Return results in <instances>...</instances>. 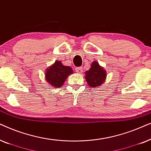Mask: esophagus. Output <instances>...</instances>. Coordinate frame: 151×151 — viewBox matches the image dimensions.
<instances>
[{"label": "esophagus", "mask_w": 151, "mask_h": 151, "mask_svg": "<svg viewBox=\"0 0 151 151\" xmlns=\"http://www.w3.org/2000/svg\"><path fill=\"white\" fill-rule=\"evenodd\" d=\"M75 71L77 72V73H80L81 74L82 71H83V70H82V68L81 67H77L75 68Z\"/></svg>", "instance_id": "obj_1"}]
</instances>
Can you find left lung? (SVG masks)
Returning a JSON list of instances; mask_svg holds the SVG:
<instances>
[{
    "label": "left lung",
    "mask_w": 151,
    "mask_h": 151,
    "mask_svg": "<svg viewBox=\"0 0 151 151\" xmlns=\"http://www.w3.org/2000/svg\"><path fill=\"white\" fill-rule=\"evenodd\" d=\"M106 77V72L99 63L94 61L91 68L86 72V80L90 86L92 88L99 86L104 83Z\"/></svg>",
    "instance_id": "8db88e82"
}]
</instances>
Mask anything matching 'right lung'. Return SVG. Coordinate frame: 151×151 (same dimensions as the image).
<instances>
[{"label":"right lung","mask_w":151,"mask_h":151,"mask_svg":"<svg viewBox=\"0 0 151 151\" xmlns=\"http://www.w3.org/2000/svg\"><path fill=\"white\" fill-rule=\"evenodd\" d=\"M72 72L73 70L69 66L63 65L61 61H56L46 71L45 79L50 85L59 88L63 85L68 76Z\"/></svg>","instance_id":"right-lung-1"}]
</instances>
